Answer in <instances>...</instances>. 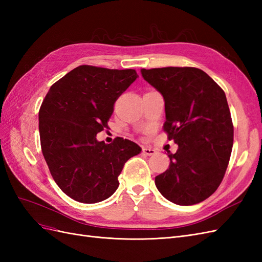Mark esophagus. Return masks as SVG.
I'll use <instances>...</instances> for the list:
<instances>
[{
  "label": "esophagus",
  "instance_id": "34e87169",
  "mask_svg": "<svg viewBox=\"0 0 262 262\" xmlns=\"http://www.w3.org/2000/svg\"><path fill=\"white\" fill-rule=\"evenodd\" d=\"M143 153L147 156H152V155H155L156 154V149L153 148V147H148V146H145L143 147Z\"/></svg>",
  "mask_w": 262,
  "mask_h": 262
}]
</instances>
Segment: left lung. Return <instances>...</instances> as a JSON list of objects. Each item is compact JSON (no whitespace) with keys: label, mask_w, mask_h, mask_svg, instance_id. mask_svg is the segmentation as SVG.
Wrapping results in <instances>:
<instances>
[{"label":"left lung","mask_w":262,"mask_h":262,"mask_svg":"<svg viewBox=\"0 0 262 262\" xmlns=\"http://www.w3.org/2000/svg\"><path fill=\"white\" fill-rule=\"evenodd\" d=\"M162 94L164 130L178 145L169 168L155 177L158 191L178 205L200 203L215 192L231 157L234 128L225 93L195 68L141 69Z\"/></svg>","instance_id":"8db88e82"}]
</instances>
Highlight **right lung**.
<instances>
[{
	"label": "right lung",
	"instance_id": "right-lung-1",
	"mask_svg": "<svg viewBox=\"0 0 262 262\" xmlns=\"http://www.w3.org/2000/svg\"><path fill=\"white\" fill-rule=\"evenodd\" d=\"M134 70L81 66L54 83L39 110L41 149L59 188L81 203L112 196L130 157L141 153L134 142L97 140L117 98L137 80Z\"/></svg>",
	"mask_w": 262,
	"mask_h": 262
}]
</instances>
